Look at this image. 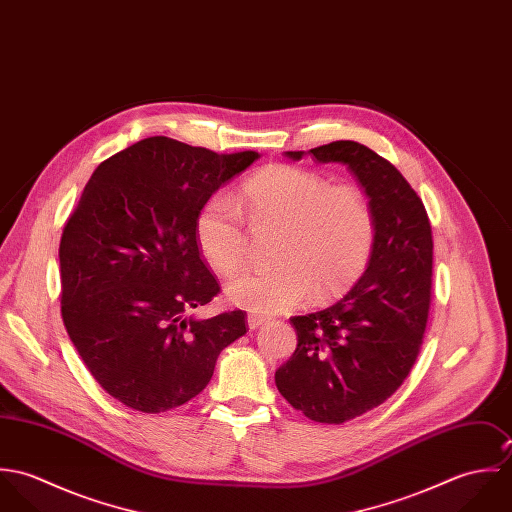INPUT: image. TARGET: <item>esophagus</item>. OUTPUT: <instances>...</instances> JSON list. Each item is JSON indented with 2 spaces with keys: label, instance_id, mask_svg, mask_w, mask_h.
Returning a JSON list of instances; mask_svg holds the SVG:
<instances>
[{
  "label": "esophagus",
  "instance_id": "esophagus-1",
  "mask_svg": "<svg viewBox=\"0 0 512 512\" xmlns=\"http://www.w3.org/2000/svg\"><path fill=\"white\" fill-rule=\"evenodd\" d=\"M268 321V317H262V315H256V313H248V329H258L260 325H264Z\"/></svg>",
  "mask_w": 512,
  "mask_h": 512
}]
</instances>
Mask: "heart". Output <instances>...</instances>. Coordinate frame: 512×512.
Here are the masks:
<instances>
[{
  "label": "heart",
  "mask_w": 512,
  "mask_h": 512,
  "mask_svg": "<svg viewBox=\"0 0 512 512\" xmlns=\"http://www.w3.org/2000/svg\"><path fill=\"white\" fill-rule=\"evenodd\" d=\"M252 230L280 228L270 270H246L226 286V299L252 313L272 315L303 303L311 293L329 299L349 290L366 270L376 220L365 191L331 185L323 175L268 165L240 189ZM197 244L222 276L246 258L248 232L240 207L226 195L211 197L197 217Z\"/></svg>",
  "instance_id": "b5f03b06"
}]
</instances>
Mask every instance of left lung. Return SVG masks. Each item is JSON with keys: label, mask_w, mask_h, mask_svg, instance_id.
<instances>
[{"label": "left lung", "mask_w": 512, "mask_h": 512, "mask_svg": "<svg viewBox=\"0 0 512 512\" xmlns=\"http://www.w3.org/2000/svg\"><path fill=\"white\" fill-rule=\"evenodd\" d=\"M307 153L351 169L370 201L376 240L351 292L290 319L297 349L276 370V386L309 420L343 424L388 400L416 363L432 301L434 240L422 199L390 161L349 140ZM286 157L301 159L303 151Z\"/></svg>", "instance_id": "8db88e82"}]
</instances>
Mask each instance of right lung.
<instances>
[{
	"label": "right lung",
	"mask_w": 512,
	"mask_h": 512,
	"mask_svg": "<svg viewBox=\"0 0 512 512\" xmlns=\"http://www.w3.org/2000/svg\"><path fill=\"white\" fill-rule=\"evenodd\" d=\"M155 136L102 161L59 246L61 313L80 359L124 406L159 414L211 380L246 313L193 319L220 292L197 244L211 195L258 159Z\"/></svg>",
	"instance_id": "1"
}]
</instances>
